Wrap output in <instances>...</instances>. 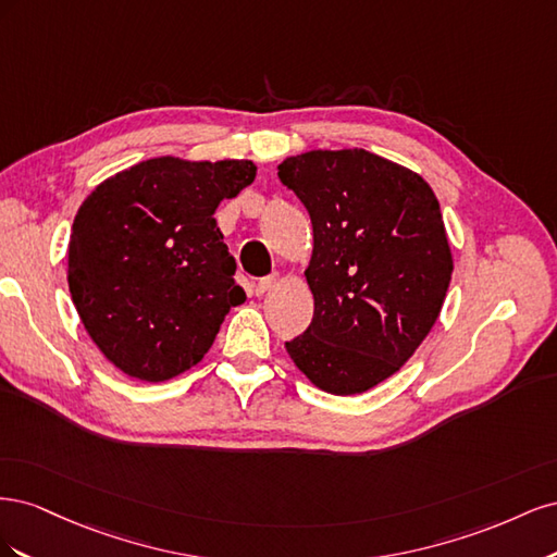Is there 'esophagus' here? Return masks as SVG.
Returning a JSON list of instances; mask_svg holds the SVG:
<instances>
[{
	"instance_id": "34e87169",
	"label": "esophagus",
	"mask_w": 557,
	"mask_h": 557,
	"mask_svg": "<svg viewBox=\"0 0 557 557\" xmlns=\"http://www.w3.org/2000/svg\"><path fill=\"white\" fill-rule=\"evenodd\" d=\"M276 281H278V274H276V272L269 274V276L258 278V283H256V295H264L267 290H272L274 285H276Z\"/></svg>"
}]
</instances>
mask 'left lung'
Segmentation results:
<instances>
[{"label": "left lung", "instance_id": "8db88e82", "mask_svg": "<svg viewBox=\"0 0 557 557\" xmlns=\"http://www.w3.org/2000/svg\"><path fill=\"white\" fill-rule=\"evenodd\" d=\"M278 178L313 225V318L285 350L325 393H364L413 356L442 311L453 260L440 201L362 148L288 158Z\"/></svg>", "mask_w": 557, "mask_h": 557}]
</instances>
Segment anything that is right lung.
<instances>
[{
  "instance_id": "add662e5",
  "label": "right lung",
  "mask_w": 557,
  "mask_h": 557,
  "mask_svg": "<svg viewBox=\"0 0 557 557\" xmlns=\"http://www.w3.org/2000/svg\"><path fill=\"white\" fill-rule=\"evenodd\" d=\"M250 160L153 158L97 185L70 237V293L99 350L164 381L197 364L242 305L215 209L256 178Z\"/></svg>"
}]
</instances>
